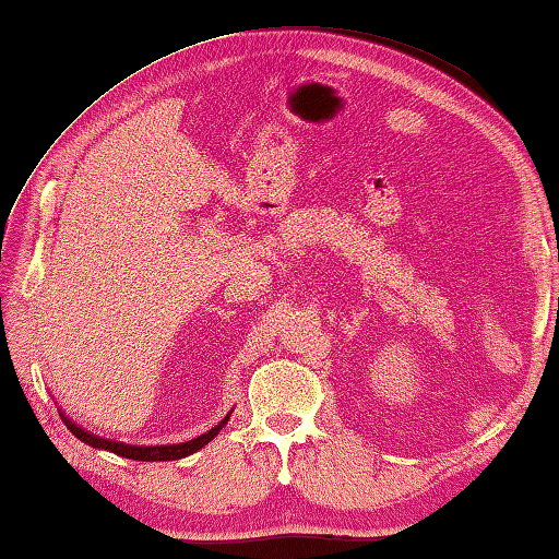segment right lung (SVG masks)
Returning <instances> with one entry per match:
<instances>
[{
  "mask_svg": "<svg viewBox=\"0 0 559 559\" xmlns=\"http://www.w3.org/2000/svg\"><path fill=\"white\" fill-rule=\"evenodd\" d=\"M233 413V411H230ZM230 413L225 415V418L216 425L211 427L209 432L199 435L194 439H189V442H180V444H153V447H136V444H127V442H115V439L108 437H98L88 430H83L81 425H76L74 420L69 418V415L59 408V415H62L64 425L69 427L71 435H76L83 444H88L93 449H105V451H112L117 456H124V459H134V461H177V459H185L189 454H194L201 447H206L213 437H216L225 425L230 420Z\"/></svg>",
  "mask_w": 559,
  "mask_h": 559,
  "instance_id": "add662e5",
  "label": "right lung"
}]
</instances>
